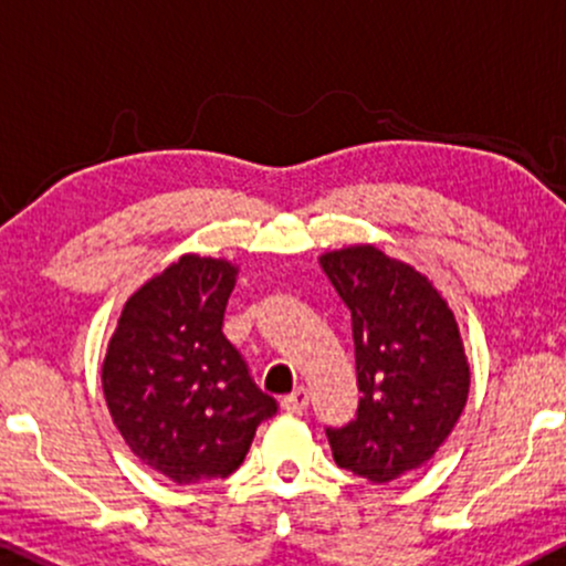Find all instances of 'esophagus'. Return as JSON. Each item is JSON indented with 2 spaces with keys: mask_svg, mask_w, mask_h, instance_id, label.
<instances>
[{
  "mask_svg": "<svg viewBox=\"0 0 566 566\" xmlns=\"http://www.w3.org/2000/svg\"><path fill=\"white\" fill-rule=\"evenodd\" d=\"M305 407H308V391L305 388H295V391L282 399V409L287 415H301Z\"/></svg>",
  "mask_w": 566,
  "mask_h": 566,
  "instance_id": "1",
  "label": "esophagus"
}]
</instances>
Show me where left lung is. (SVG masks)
<instances>
[{
	"label": "left lung",
	"mask_w": 566,
	"mask_h": 566,
	"mask_svg": "<svg viewBox=\"0 0 566 566\" xmlns=\"http://www.w3.org/2000/svg\"><path fill=\"white\" fill-rule=\"evenodd\" d=\"M319 263L350 311L361 391L356 418L327 428L333 458L369 482H394L437 454L469 399L458 322L420 271L375 244L324 252Z\"/></svg>",
	"instance_id": "obj_1"
}]
</instances>
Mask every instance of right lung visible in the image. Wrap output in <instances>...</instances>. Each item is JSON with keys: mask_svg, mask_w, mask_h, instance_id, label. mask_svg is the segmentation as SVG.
Here are the masks:
<instances>
[{"mask_svg": "<svg viewBox=\"0 0 566 566\" xmlns=\"http://www.w3.org/2000/svg\"><path fill=\"white\" fill-rule=\"evenodd\" d=\"M237 265L184 255L122 308L103 396L127 447L178 484L226 479L244 463L276 401L250 378L223 335Z\"/></svg>", "mask_w": 566, "mask_h": 566, "instance_id": "add662e5", "label": "right lung"}]
</instances>
